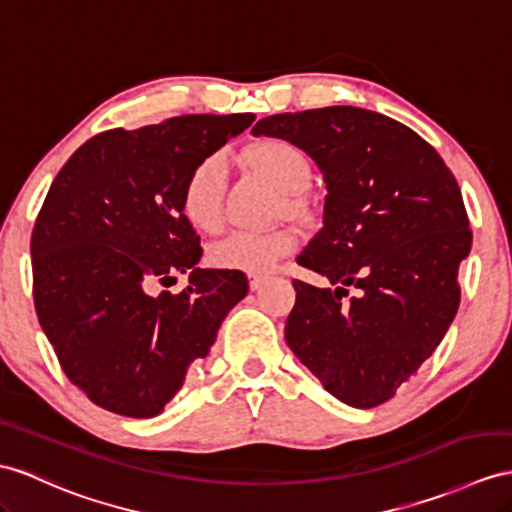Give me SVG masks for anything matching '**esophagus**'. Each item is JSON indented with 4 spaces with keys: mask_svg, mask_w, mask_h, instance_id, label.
I'll return each instance as SVG.
<instances>
[{
    "mask_svg": "<svg viewBox=\"0 0 512 512\" xmlns=\"http://www.w3.org/2000/svg\"><path fill=\"white\" fill-rule=\"evenodd\" d=\"M263 284H265L263 276H249V289L252 291H258Z\"/></svg>",
    "mask_w": 512,
    "mask_h": 512,
    "instance_id": "34e87169",
    "label": "esophagus"
}]
</instances>
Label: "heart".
Segmentation results:
<instances>
[{"label":"heart","instance_id":"1","mask_svg":"<svg viewBox=\"0 0 512 512\" xmlns=\"http://www.w3.org/2000/svg\"><path fill=\"white\" fill-rule=\"evenodd\" d=\"M247 162L263 173L286 195H299L313 178L306 154L284 139H267L247 149ZM228 171L219 154H210L193 165L182 184L180 206L186 221L199 232L217 234L226 223ZM291 206L297 199L291 197ZM297 234L291 230H239L208 249L210 265L226 271L263 276L282 258L295 252Z\"/></svg>","mask_w":512,"mask_h":512}]
</instances>
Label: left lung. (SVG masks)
<instances>
[{
    "label": "left lung",
    "mask_w": 512,
    "mask_h": 512,
    "mask_svg": "<svg viewBox=\"0 0 512 512\" xmlns=\"http://www.w3.org/2000/svg\"><path fill=\"white\" fill-rule=\"evenodd\" d=\"M252 132L304 149L328 186L297 263L332 289L293 280L286 343L336 400L380 406L417 376L460 304L471 228L454 173L417 132L365 108L284 112Z\"/></svg>",
    "instance_id": "8db88e82"
}]
</instances>
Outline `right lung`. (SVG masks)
Returning <instances> with one entry per match:
<instances>
[{
  "mask_svg": "<svg viewBox=\"0 0 512 512\" xmlns=\"http://www.w3.org/2000/svg\"><path fill=\"white\" fill-rule=\"evenodd\" d=\"M254 119L184 115L99 132L49 186L30 241L34 308L67 378L110 413H162L247 295L245 273L197 267L202 245L180 195L193 165ZM186 270V290L155 293Z\"/></svg>",
  "mask_w": 512,
  "mask_h": 512,
  "instance_id": "add662e5",
  "label": "right lung"
}]
</instances>
